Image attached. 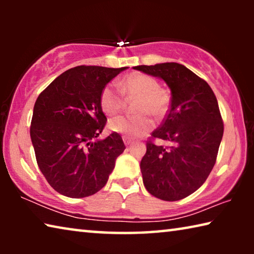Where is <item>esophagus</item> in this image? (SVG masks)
I'll use <instances>...</instances> for the list:
<instances>
[{
  "label": "esophagus",
  "mask_w": 254,
  "mask_h": 254,
  "mask_svg": "<svg viewBox=\"0 0 254 254\" xmlns=\"http://www.w3.org/2000/svg\"><path fill=\"white\" fill-rule=\"evenodd\" d=\"M123 142L126 145H131L133 143V141L130 139V137L127 136H123Z\"/></svg>",
  "instance_id": "34e87169"
}]
</instances>
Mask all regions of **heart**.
I'll return each mask as SVG.
<instances>
[{
	"label": "heart",
	"mask_w": 254,
	"mask_h": 254,
	"mask_svg": "<svg viewBox=\"0 0 254 254\" xmlns=\"http://www.w3.org/2000/svg\"><path fill=\"white\" fill-rule=\"evenodd\" d=\"M123 95L136 97L134 117H118L109 122L112 132L127 136H139L151 130L154 122L150 115L162 119L167 114L170 104V97L166 89L159 87L153 77L133 72L114 84L107 85L103 89L100 103L106 115H115L123 109Z\"/></svg>",
	"instance_id": "obj_1"
}]
</instances>
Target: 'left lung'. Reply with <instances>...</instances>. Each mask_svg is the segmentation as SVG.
Masks as SVG:
<instances>
[{
    "instance_id": "8db88e82",
    "label": "left lung",
    "mask_w": 254,
    "mask_h": 254,
    "mask_svg": "<svg viewBox=\"0 0 254 254\" xmlns=\"http://www.w3.org/2000/svg\"><path fill=\"white\" fill-rule=\"evenodd\" d=\"M133 68L162 79L171 92L168 114L151 134L168 147L148 141L140 163L143 185L159 199H183L205 183L216 161L224 131L216 96L205 80L180 64Z\"/></svg>"
}]
</instances>
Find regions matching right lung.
Wrapping results in <instances>:
<instances>
[{"label": "right lung", "mask_w": 254, "mask_h": 254, "mask_svg": "<svg viewBox=\"0 0 254 254\" xmlns=\"http://www.w3.org/2000/svg\"><path fill=\"white\" fill-rule=\"evenodd\" d=\"M127 68H71L38 96L30 136L40 171L59 194L70 198L96 194L126 149L119 133L97 137L106 123L101 93Z\"/></svg>", "instance_id": "add662e5"}]
</instances>
